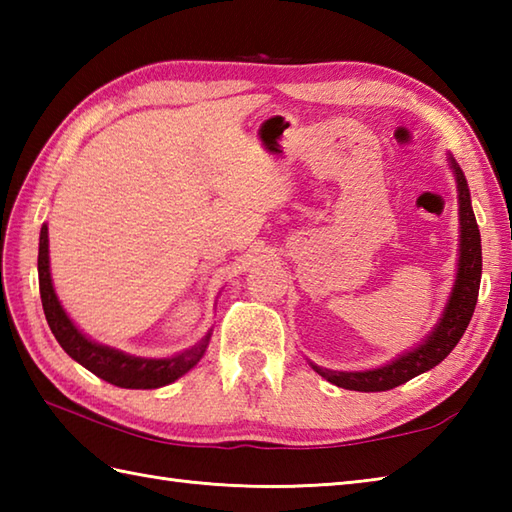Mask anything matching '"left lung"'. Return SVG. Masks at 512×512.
Returning a JSON list of instances; mask_svg holds the SVG:
<instances>
[{
	"label": "left lung",
	"mask_w": 512,
	"mask_h": 512,
	"mask_svg": "<svg viewBox=\"0 0 512 512\" xmlns=\"http://www.w3.org/2000/svg\"><path fill=\"white\" fill-rule=\"evenodd\" d=\"M449 167L458 184V215H460V257H458V273L451 288V295L444 306L442 317L433 325V330L424 339L411 347V350L398 354L394 361H389L374 369H363V372H339V369L319 367L312 361L310 367L323 376L328 383L352 389V391H387L402 383H407L413 376L429 372V369L442 363L451 354L455 345L460 343L462 334L469 325L477 292H480L482 281V237L480 228L475 222V213L471 206L469 184H466L464 173L458 162L449 154Z\"/></svg>",
	"instance_id": "8db88e82"
}]
</instances>
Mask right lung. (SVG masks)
I'll use <instances>...</instances> for the list:
<instances>
[{
    "mask_svg": "<svg viewBox=\"0 0 512 512\" xmlns=\"http://www.w3.org/2000/svg\"><path fill=\"white\" fill-rule=\"evenodd\" d=\"M39 292L43 303V314L54 334V339L65 350V354L72 356L76 363L90 369L92 374L107 380L116 387L125 389H158L165 387L173 380H178L189 372L191 367L200 363L206 347H209L213 330L206 332L202 339L193 347L184 352H178L167 358H145L134 356L116 350V347L103 345L92 341L90 336H85L74 321L68 317V312L63 310L61 301L54 292L52 275H50V253H48V224L41 226L39 235Z\"/></svg>",
    "mask_w": 512,
    "mask_h": 512,
    "instance_id": "obj_1",
    "label": "right lung"
}]
</instances>
